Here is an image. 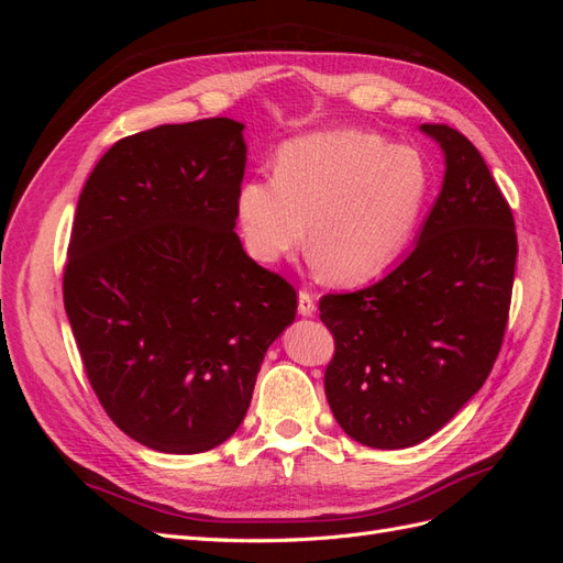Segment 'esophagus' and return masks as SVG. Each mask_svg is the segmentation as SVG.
I'll return each instance as SVG.
<instances>
[{
	"label": "esophagus",
	"mask_w": 563,
	"mask_h": 563,
	"mask_svg": "<svg viewBox=\"0 0 563 563\" xmlns=\"http://www.w3.org/2000/svg\"><path fill=\"white\" fill-rule=\"evenodd\" d=\"M314 310H317L314 294H312V291H305V288H302V291L298 294V312H300L302 317H312Z\"/></svg>",
	"instance_id": "1"
}]
</instances>
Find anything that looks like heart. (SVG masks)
<instances>
[{"mask_svg":"<svg viewBox=\"0 0 563 563\" xmlns=\"http://www.w3.org/2000/svg\"><path fill=\"white\" fill-rule=\"evenodd\" d=\"M432 190L430 166L416 147L391 145L360 129L319 131L288 141L275 176L249 178L236 192L246 251L277 263L310 251L335 284H364L411 242Z\"/></svg>","mask_w":563,"mask_h":563,"instance_id":"b5f03b06","label":"heart"}]
</instances>
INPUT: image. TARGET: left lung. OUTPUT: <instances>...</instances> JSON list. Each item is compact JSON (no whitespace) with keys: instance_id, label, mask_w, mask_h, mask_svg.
<instances>
[{"instance_id":"8db88e82","label":"left lung","mask_w":563,"mask_h":563,"mask_svg":"<svg viewBox=\"0 0 563 563\" xmlns=\"http://www.w3.org/2000/svg\"><path fill=\"white\" fill-rule=\"evenodd\" d=\"M420 129L444 150L446 176L416 249L380 282L319 300L335 343L329 406L371 449L420 444L482 389L512 302V209L463 133Z\"/></svg>"}]
</instances>
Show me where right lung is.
<instances>
[{
	"mask_svg": "<svg viewBox=\"0 0 563 563\" xmlns=\"http://www.w3.org/2000/svg\"><path fill=\"white\" fill-rule=\"evenodd\" d=\"M244 124L213 117L117 141L79 195L63 272L84 371L119 430L203 453L240 428L296 288L236 225Z\"/></svg>",
	"mask_w": 563,
	"mask_h": 563,
	"instance_id": "add662e5",
	"label": "right lung"
}]
</instances>
